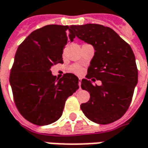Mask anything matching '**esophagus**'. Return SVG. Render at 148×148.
I'll use <instances>...</instances> for the list:
<instances>
[{"mask_svg": "<svg viewBox=\"0 0 148 148\" xmlns=\"http://www.w3.org/2000/svg\"><path fill=\"white\" fill-rule=\"evenodd\" d=\"M81 78H79V87L81 89Z\"/></svg>", "mask_w": 148, "mask_h": 148, "instance_id": "obj_1", "label": "esophagus"}]
</instances>
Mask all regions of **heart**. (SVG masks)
Returning a JSON list of instances; mask_svg holds the SVG:
<instances>
[{
	"mask_svg": "<svg viewBox=\"0 0 148 148\" xmlns=\"http://www.w3.org/2000/svg\"><path fill=\"white\" fill-rule=\"evenodd\" d=\"M70 72H73L75 74H77V75H80L83 72V68H82L81 65L74 64V65H72L70 67Z\"/></svg>",
	"mask_w": 148,
	"mask_h": 148,
	"instance_id": "b5f03b06",
	"label": "heart"
}]
</instances>
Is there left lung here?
<instances>
[{"label":"left lung","instance_id":"1","mask_svg":"<svg viewBox=\"0 0 148 148\" xmlns=\"http://www.w3.org/2000/svg\"><path fill=\"white\" fill-rule=\"evenodd\" d=\"M73 34L94 46L95 52L81 88L90 100L81 105L86 117L107 125L122 117L131 103L138 83L135 57L130 45L108 27L100 24L72 25ZM102 86H94L95 79Z\"/></svg>","mask_w":148,"mask_h":148}]
</instances>
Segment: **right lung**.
I'll return each instance as SVG.
<instances>
[{
  "label": "right lung",
  "instance_id": "obj_1",
  "mask_svg": "<svg viewBox=\"0 0 148 148\" xmlns=\"http://www.w3.org/2000/svg\"><path fill=\"white\" fill-rule=\"evenodd\" d=\"M75 37L72 26L47 25L32 32L17 49L10 84L17 108L31 123L46 125L58 121L67 99L78 90L74 74L59 79L50 70L63 63V48Z\"/></svg>",
  "mask_w": 148,
  "mask_h": 148
}]
</instances>
